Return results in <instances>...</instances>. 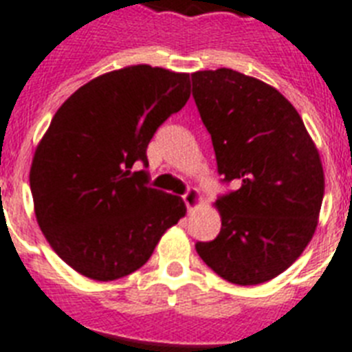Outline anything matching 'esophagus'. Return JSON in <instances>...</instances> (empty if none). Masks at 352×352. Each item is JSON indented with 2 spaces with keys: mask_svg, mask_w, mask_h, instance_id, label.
I'll list each match as a JSON object with an SVG mask.
<instances>
[{
  "mask_svg": "<svg viewBox=\"0 0 352 352\" xmlns=\"http://www.w3.org/2000/svg\"><path fill=\"white\" fill-rule=\"evenodd\" d=\"M182 199H184V205H186L188 212H192L194 208H197L201 203V194L195 190V188H192V190H188L186 194L182 195Z\"/></svg>",
  "mask_w": 352,
  "mask_h": 352,
  "instance_id": "34e87169",
  "label": "esophagus"
}]
</instances>
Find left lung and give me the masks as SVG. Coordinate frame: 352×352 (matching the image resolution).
<instances>
[{
    "instance_id": "8db88e82",
    "label": "left lung",
    "mask_w": 352,
    "mask_h": 352,
    "mask_svg": "<svg viewBox=\"0 0 352 352\" xmlns=\"http://www.w3.org/2000/svg\"><path fill=\"white\" fill-rule=\"evenodd\" d=\"M219 175L238 190L216 201L221 230L197 241L203 262L240 286L272 280L301 256L325 194L318 147L277 88L229 68L192 74Z\"/></svg>"
}]
</instances>
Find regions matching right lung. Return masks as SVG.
I'll return each instance as SVG.
<instances>
[{
    "label": "right lung",
    "mask_w": 352,
    "mask_h": 352,
    "mask_svg": "<svg viewBox=\"0 0 352 352\" xmlns=\"http://www.w3.org/2000/svg\"><path fill=\"white\" fill-rule=\"evenodd\" d=\"M190 75L136 64L103 74L55 112L34 151V214L53 251L92 280L146 264L186 214L181 197L149 188L147 146L186 104Z\"/></svg>",
    "instance_id": "add662e5"
}]
</instances>
